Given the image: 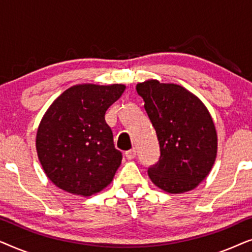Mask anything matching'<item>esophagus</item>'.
Returning <instances> with one entry per match:
<instances>
[{"mask_svg": "<svg viewBox=\"0 0 252 252\" xmlns=\"http://www.w3.org/2000/svg\"><path fill=\"white\" fill-rule=\"evenodd\" d=\"M125 156H126L127 159H134V158L136 157V150L133 148V149L126 151Z\"/></svg>", "mask_w": 252, "mask_h": 252, "instance_id": "1", "label": "esophagus"}]
</instances>
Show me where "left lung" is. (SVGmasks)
Returning a JSON list of instances; mask_svg holds the SVG:
<instances>
[{"label":"left lung","instance_id":"8db88e82","mask_svg":"<svg viewBox=\"0 0 252 252\" xmlns=\"http://www.w3.org/2000/svg\"><path fill=\"white\" fill-rule=\"evenodd\" d=\"M136 92L159 142V159L148 167L151 181L171 194L197 187L217 156V132L208 109L179 85L148 80L137 84Z\"/></svg>","mask_w":252,"mask_h":252}]
</instances>
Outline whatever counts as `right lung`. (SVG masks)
I'll use <instances>...</instances> for the list:
<instances>
[{"label":"right lung","mask_w":252,"mask_h":252,"mask_svg":"<svg viewBox=\"0 0 252 252\" xmlns=\"http://www.w3.org/2000/svg\"><path fill=\"white\" fill-rule=\"evenodd\" d=\"M124 85H78L55 99L41 120L36 151L44 173L58 188L91 196L115 177L123 155L115 148L106 110Z\"/></svg>","instance_id":"add662e5"}]
</instances>
